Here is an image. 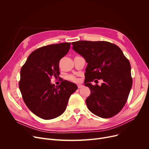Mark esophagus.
<instances>
[{"mask_svg": "<svg viewBox=\"0 0 149 149\" xmlns=\"http://www.w3.org/2000/svg\"><path fill=\"white\" fill-rule=\"evenodd\" d=\"M83 87V85H82V84H79V85H78V88H79V89L82 88Z\"/></svg>", "mask_w": 149, "mask_h": 149, "instance_id": "34e87169", "label": "esophagus"}]
</instances>
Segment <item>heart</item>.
I'll list each match as a JSON object with an SVG mask.
<instances>
[{
  "label": "heart",
  "mask_w": 149,
  "mask_h": 149,
  "mask_svg": "<svg viewBox=\"0 0 149 149\" xmlns=\"http://www.w3.org/2000/svg\"><path fill=\"white\" fill-rule=\"evenodd\" d=\"M68 79L72 81H74V82H78L79 81V79H77V78H76L75 76H73V75H69L68 77Z\"/></svg>",
  "instance_id": "obj_1"
}]
</instances>
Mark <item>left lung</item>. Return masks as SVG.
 I'll list each match as a JSON object with an SVG mask.
<instances>
[{"mask_svg": "<svg viewBox=\"0 0 149 149\" xmlns=\"http://www.w3.org/2000/svg\"><path fill=\"white\" fill-rule=\"evenodd\" d=\"M72 45L88 63L84 86L91 90L86 100L89 110L101 118H111L126 104L132 88L129 60L118 46L108 42L81 40ZM95 79L104 83L100 87L92 85L90 82Z\"/></svg>", "mask_w": 149, "mask_h": 149, "instance_id": "8db88e82", "label": "left lung"}]
</instances>
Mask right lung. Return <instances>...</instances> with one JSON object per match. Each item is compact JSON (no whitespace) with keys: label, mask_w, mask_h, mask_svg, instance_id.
<instances>
[{"label":"right lung","mask_w":149,"mask_h":149,"mask_svg":"<svg viewBox=\"0 0 149 149\" xmlns=\"http://www.w3.org/2000/svg\"><path fill=\"white\" fill-rule=\"evenodd\" d=\"M70 43L45 46L34 51L21 68L19 89L25 103L34 114L51 120L63 113L68 100L78 89L67 80L55 86L52 76L59 77V61L68 52Z\"/></svg>","instance_id":"obj_1"}]
</instances>
